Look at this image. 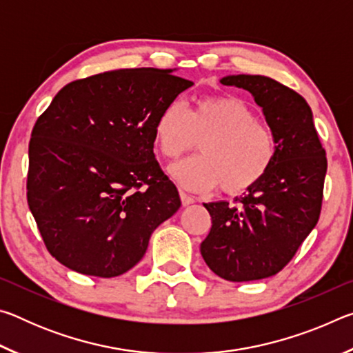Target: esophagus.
Instances as JSON below:
<instances>
[{"instance_id":"34e87169","label":"esophagus","mask_w":353,"mask_h":353,"mask_svg":"<svg viewBox=\"0 0 353 353\" xmlns=\"http://www.w3.org/2000/svg\"><path fill=\"white\" fill-rule=\"evenodd\" d=\"M181 199H182V204L183 205H190V204H193V202H194L193 196H190L188 193H185L183 190H181Z\"/></svg>"}]
</instances>
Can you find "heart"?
Listing matches in <instances>:
<instances>
[{
	"instance_id": "obj_1",
	"label": "heart",
	"mask_w": 353,
	"mask_h": 353,
	"mask_svg": "<svg viewBox=\"0 0 353 353\" xmlns=\"http://www.w3.org/2000/svg\"><path fill=\"white\" fill-rule=\"evenodd\" d=\"M155 141L168 159H177L201 142L202 155L176 163L172 176L183 187L208 191L221 187L236 196L256 187L276 162V139L243 99L230 94L202 97L188 110L171 101L154 126Z\"/></svg>"
}]
</instances>
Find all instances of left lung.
<instances>
[{"instance_id":"obj_1","label":"left lung","mask_w":353,"mask_h":353,"mask_svg":"<svg viewBox=\"0 0 353 353\" xmlns=\"http://www.w3.org/2000/svg\"><path fill=\"white\" fill-rule=\"evenodd\" d=\"M219 82L252 94L277 146L276 162L256 187L232 204H204L212 229L201 243L202 259L221 279L250 282L282 271L318 224L327 157L301 94L260 74Z\"/></svg>"}]
</instances>
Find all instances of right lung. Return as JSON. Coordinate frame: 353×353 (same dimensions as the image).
Returning a JSON list of instances; mask_svg holds the SVG:
<instances>
[{
  "instance_id": "right-lung-1",
  "label": "right lung",
  "mask_w": 353,
  "mask_h": 353,
  "mask_svg": "<svg viewBox=\"0 0 353 353\" xmlns=\"http://www.w3.org/2000/svg\"><path fill=\"white\" fill-rule=\"evenodd\" d=\"M193 82L172 70L126 68L70 82L29 141L28 205L63 266L117 277L145 255L181 198L154 155L160 110Z\"/></svg>"
}]
</instances>
